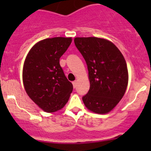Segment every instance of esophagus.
<instances>
[{
	"mask_svg": "<svg viewBox=\"0 0 151 151\" xmlns=\"http://www.w3.org/2000/svg\"><path fill=\"white\" fill-rule=\"evenodd\" d=\"M72 84H73V87H74V88H75L76 86H77V82L76 81L72 82Z\"/></svg>",
	"mask_w": 151,
	"mask_h": 151,
	"instance_id": "esophagus-1",
	"label": "esophagus"
}]
</instances>
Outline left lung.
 Listing matches in <instances>:
<instances>
[{"label":"left lung","mask_w":151,"mask_h":151,"mask_svg":"<svg viewBox=\"0 0 151 151\" xmlns=\"http://www.w3.org/2000/svg\"><path fill=\"white\" fill-rule=\"evenodd\" d=\"M74 44L88 69L90 89L83 97L87 109L97 114L112 111L124 96L129 82L126 60L110 41L98 37H76Z\"/></svg>","instance_id":"left-lung-1"}]
</instances>
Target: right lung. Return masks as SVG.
<instances>
[{"instance_id":"1","label":"right lung","mask_w":151,"mask_h":151,"mask_svg":"<svg viewBox=\"0 0 151 151\" xmlns=\"http://www.w3.org/2000/svg\"><path fill=\"white\" fill-rule=\"evenodd\" d=\"M71 42V37L43 39L32 47L25 58L24 88L32 101L46 112L61 109L73 91L60 65V58Z\"/></svg>"}]
</instances>
